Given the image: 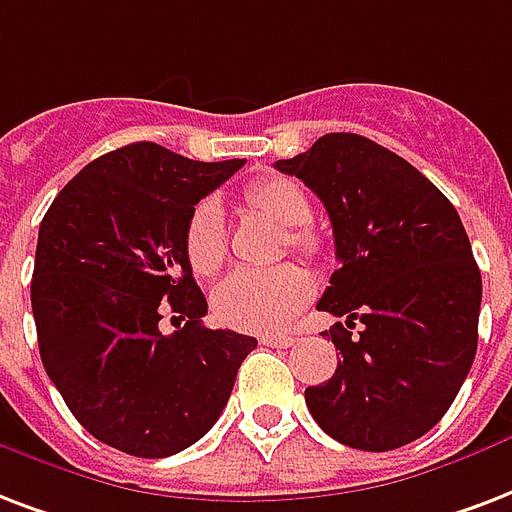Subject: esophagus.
Listing matches in <instances>:
<instances>
[{
	"label": "esophagus",
	"mask_w": 512,
	"mask_h": 512,
	"mask_svg": "<svg viewBox=\"0 0 512 512\" xmlns=\"http://www.w3.org/2000/svg\"><path fill=\"white\" fill-rule=\"evenodd\" d=\"M295 341H298L295 335H263V338H260L263 346H273V349H287V346H292Z\"/></svg>",
	"instance_id": "obj_1"
}]
</instances>
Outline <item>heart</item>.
I'll return each mask as SVG.
<instances>
[{"label":"heart","mask_w":512,"mask_h":512,"mask_svg":"<svg viewBox=\"0 0 512 512\" xmlns=\"http://www.w3.org/2000/svg\"><path fill=\"white\" fill-rule=\"evenodd\" d=\"M241 206L282 225L287 244L300 255L314 257L322 239L308 228L311 204L308 195L290 179L265 177L244 187ZM187 263L198 276H212L225 260V228L220 209L209 201L198 204L185 225ZM311 295L308 276L295 265H279L271 271H233L214 290V311L225 325L249 333H276L290 325Z\"/></svg>","instance_id":"1"}]
</instances>
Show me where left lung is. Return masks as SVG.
<instances>
[{"mask_svg": "<svg viewBox=\"0 0 512 512\" xmlns=\"http://www.w3.org/2000/svg\"><path fill=\"white\" fill-rule=\"evenodd\" d=\"M276 169L319 195L341 260L317 303L346 319L330 330L341 362L308 386V411L343 446H408L451 408L478 349L481 271L462 220L419 169L360 134L319 136Z\"/></svg>", "mask_w": 512, "mask_h": 512, "instance_id": "1", "label": "left lung"}]
</instances>
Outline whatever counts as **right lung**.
Listing matches in <instances>:
<instances>
[{
	"label": "right lung",
	"mask_w": 512,
	"mask_h": 512,
	"mask_svg": "<svg viewBox=\"0 0 512 512\" xmlns=\"http://www.w3.org/2000/svg\"><path fill=\"white\" fill-rule=\"evenodd\" d=\"M247 161L155 142L101 155L42 217L31 276L39 357L74 419L123 454L163 459L220 419L257 338L209 330L185 255L195 204ZM163 313L186 319L163 336Z\"/></svg>",
	"instance_id": "obj_1"
}]
</instances>
